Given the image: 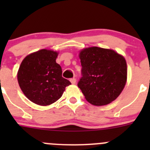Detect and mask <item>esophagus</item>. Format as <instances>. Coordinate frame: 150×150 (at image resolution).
Segmentation results:
<instances>
[{
  "label": "esophagus",
  "instance_id": "esophagus-1",
  "mask_svg": "<svg viewBox=\"0 0 150 150\" xmlns=\"http://www.w3.org/2000/svg\"><path fill=\"white\" fill-rule=\"evenodd\" d=\"M70 82L72 84H75V83H76V79L75 78H71L70 79Z\"/></svg>",
  "mask_w": 150,
  "mask_h": 150
}]
</instances>
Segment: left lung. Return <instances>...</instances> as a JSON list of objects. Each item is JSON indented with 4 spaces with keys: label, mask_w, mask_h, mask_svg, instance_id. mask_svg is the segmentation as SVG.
<instances>
[{
    "label": "left lung",
    "mask_w": 150,
    "mask_h": 150,
    "mask_svg": "<svg viewBox=\"0 0 150 150\" xmlns=\"http://www.w3.org/2000/svg\"><path fill=\"white\" fill-rule=\"evenodd\" d=\"M81 74L78 86L86 100L102 106L115 100L127 81L125 58L115 51L90 47L81 51Z\"/></svg>",
    "instance_id": "8db88e82"
}]
</instances>
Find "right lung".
<instances>
[{
    "instance_id": "1",
    "label": "right lung",
    "mask_w": 150,
    "mask_h": 150,
    "mask_svg": "<svg viewBox=\"0 0 150 150\" xmlns=\"http://www.w3.org/2000/svg\"><path fill=\"white\" fill-rule=\"evenodd\" d=\"M57 51L41 49L27 56L17 73L20 88L29 100L41 106L54 103L71 84L62 77L61 66L56 62Z\"/></svg>"
}]
</instances>
